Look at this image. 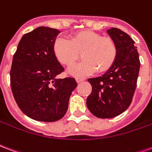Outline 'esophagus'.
<instances>
[{"mask_svg": "<svg viewBox=\"0 0 152 152\" xmlns=\"http://www.w3.org/2000/svg\"><path fill=\"white\" fill-rule=\"evenodd\" d=\"M84 80H85V79L83 78V77H76V82H77V83H81V82H83V81Z\"/></svg>", "mask_w": 152, "mask_h": 152, "instance_id": "obj_1", "label": "esophagus"}]
</instances>
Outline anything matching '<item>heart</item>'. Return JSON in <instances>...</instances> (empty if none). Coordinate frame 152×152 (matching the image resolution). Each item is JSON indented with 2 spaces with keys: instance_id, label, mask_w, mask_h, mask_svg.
<instances>
[{
  "instance_id": "obj_1",
  "label": "heart",
  "mask_w": 152,
  "mask_h": 152,
  "mask_svg": "<svg viewBox=\"0 0 152 152\" xmlns=\"http://www.w3.org/2000/svg\"><path fill=\"white\" fill-rule=\"evenodd\" d=\"M53 53L58 61L66 66L75 64L82 53L83 61L68 69L69 75L75 77L108 71L117 56V45L111 38L102 37L91 31H81L70 39L59 37L53 45Z\"/></svg>"
}]
</instances>
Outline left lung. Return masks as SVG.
<instances>
[{
	"mask_svg": "<svg viewBox=\"0 0 152 152\" xmlns=\"http://www.w3.org/2000/svg\"><path fill=\"white\" fill-rule=\"evenodd\" d=\"M117 48L116 61L100 77L89 78L92 91L87 99V108L99 118H113L128 108L134 93L140 68L134 41L115 27L107 30Z\"/></svg>",
	"mask_w": 152,
	"mask_h": 152,
	"instance_id": "8db88e82",
	"label": "left lung"
}]
</instances>
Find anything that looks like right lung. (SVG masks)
<instances>
[{"instance_id": "1", "label": "right lung", "mask_w": 152, "mask_h": 152, "mask_svg": "<svg viewBox=\"0 0 152 152\" xmlns=\"http://www.w3.org/2000/svg\"><path fill=\"white\" fill-rule=\"evenodd\" d=\"M60 33L48 26L35 28L22 37L13 57L12 92L22 112L33 120L53 122L61 119L77 85L74 77H56L64 71L53 53Z\"/></svg>"}]
</instances>
